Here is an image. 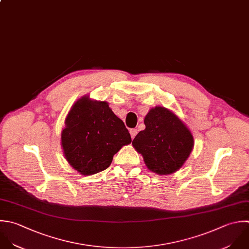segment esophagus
Listing matches in <instances>:
<instances>
[{"instance_id": "34e87169", "label": "esophagus", "mask_w": 249, "mask_h": 249, "mask_svg": "<svg viewBox=\"0 0 249 249\" xmlns=\"http://www.w3.org/2000/svg\"><path fill=\"white\" fill-rule=\"evenodd\" d=\"M130 134H131L132 139H134V138L136 137V135L138 134V130H137V129H131V130H130Z\"/></svg>"}]
</instances>
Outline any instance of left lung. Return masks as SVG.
<instances>
[{
	"instance_id": "left-lung-1",
	"label": "left lung",
	"mask_w": 249,
	"mask_h": 249,
	"mask_svg": "<svg viewBox=\"0 0 249 249\" xmlns=\"http://www.w3.org/2000/svg\"><path fill=\"white\" fill-rule=\"evenodd\" d=\"M145 129L134 139V148L142 155L149 171L171 175L188 159L194 139L186 125L170 109L152 107L144 118Z\"/></svg>"
}]
</instances>
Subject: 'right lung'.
Segmentation results:
<instances>
[{
    "instance_id": "obj_1",
    "label": "right lung",
    "mask_w": 249,
    "mask_h": 249,
    "mask_svg": "<svg viewBox=\"0 0 249 249\" xmlns=\"http://www.w3.org/2000/svg\"><path fill=\"white\" fill-rule=\"evenodd\" d=\"M123 121L107 102L83 96L69 111L61 133L64 155L82 176H91L109 167L113 155L131 143Z\"/></svg>"
}]
</instances>
